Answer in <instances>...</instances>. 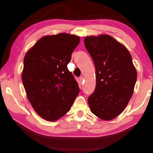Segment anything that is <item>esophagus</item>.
<instances>
[{
  "label": "esophagus",
  "mask_w": 153,
  "mask_h": 153,
  "mask_svg": "<svg viewBox=\"0 0 153 153\" xmlns=\"http://www.w3.org/2000/svg\"><path fill=\"white\" fill-rule=\"evenodd\" d=\"M79 80H80V83H82L83 81V76H81L80 78H79Z\"/></svg>",
  "instance_id": "1"
}]
</instances>
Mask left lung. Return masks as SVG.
I'll use <instances>...</instances> for the list:
<instances>
[{
  "mask_svg": "<svg viewBox=\"0 0 153 153\" xmlns=\"http://www.w3.org/2000/svg\"><path fill=\"white\" fill-rule=\"evenodd\" d=\"M84 44L95 66L96 87L88 99L89 107L99 118L111 120L130 100L137 70L127 48L110 35L87 36Z\"/></svg>",
  "mask_w": 153,
  "mask_h": 153,
  "instance_id": "8db88e82",
  "label": "left lung"
}]
</instances>
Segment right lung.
Returning a JSON list of instances; mask_svg holds the SVG:
<instances>
[{"label":"right lung","mask_w":153,"mask_h":153,"mask_svg":"<svg viewBox=\"0 0 153 153\" xmlns=\"http://www.w3.org/2000/svg\"><path fill=\"white\" fill-rule=\"evenodd\" d=\"M79 42V36L68 33L46 35L25 55L22 79L27 97L46 120L56 121L65 115L79 93L67 67Z\"/></svg>","instance_id":"right-lung-1"}]
</instances>
